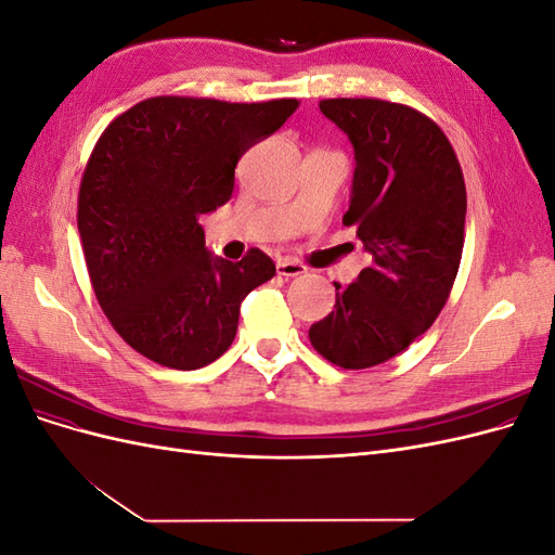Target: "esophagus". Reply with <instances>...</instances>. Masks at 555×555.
I'll return each mask as SVG.
<instances>
[{"label": "esophagus", "instance_id": "1", "mask_svg": "<svg viewBox=\"0 0 555 555\" xmlns=\"http://www.w3.org/2000/svg\"><path fill=\"white\" fill-rule=\"evenodd\" d=\"M308 271V268L296 261V259H278V275H284V278H296V275H304Z\"/></svg>", "mask_w": 555, "mask_h": 555}]
</instances>
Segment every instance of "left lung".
<instances>
[{
  "instance_id": "1",
  "label": "left lung",
  "mask_w": 555,
  "mask_h": 555,
  "mask_svg": "<svg viewBox=\"0 0 555 555\" xmlns=\"http://www.w3.org/2000/svg\"><path fill=\"white\" fill-rule=\"evenodd\" d=\"M319 108L354 145L345 227L373 255L335 306L310 326L326 361L363 371L405 351L442 312L465 238V180L456 153L428 115L384 99H322Z\"/></svg>"
}]
</instances>
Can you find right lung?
<instances>
[{"label":"right lung","instance_id":"right-lung-1","mask_svg":"<svg viewBox=\"0 0 555 555\" xmlns=\"http://www.w3.org/2000/svg\"><path fill=\"white\" fill-rule=\"evenodd\" d=\"M296 108L153 96L99 137L78 192L82 255L111 326L145 359L173 371L220 359L243 298L275 275L259 247L212 259L198 220L227 204L238 159Z\"/></svg>","mask_w":555,"mask_h":555}]
</instances>
